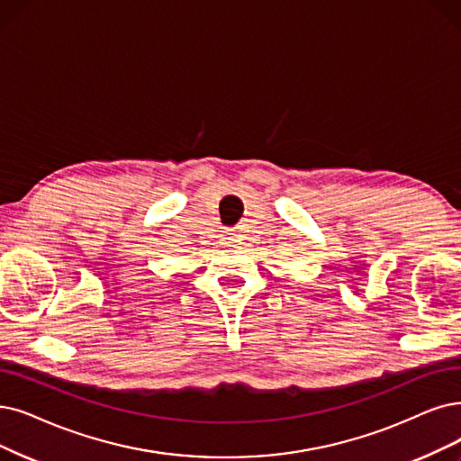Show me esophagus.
<instances>
[{
  "label": "esophagus",
  "instance_id": "esophagus-1",
  "mask_svg": "<svg viewBox=\"0 0 461 461\" xmlns=\"http://www.w3.org/2000/svg\"><path fill=\"white\" fill-rule=\"evenodd\" d=\"M223 242H225L229 248H232V246L236 244V238H234L232 234H225V240H223Z\"/></svg>",
  "mask_w": 461,
  "mask_h": 461
}]
</instances>
